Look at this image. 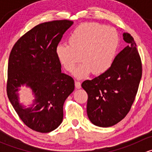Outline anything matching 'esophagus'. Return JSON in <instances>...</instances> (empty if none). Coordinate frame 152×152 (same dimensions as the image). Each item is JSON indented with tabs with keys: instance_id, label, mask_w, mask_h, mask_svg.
Segmentation results:
<instances>
[{
	"instance_id": "obj_1",
	"label": "esophagus",
	"mask_w": 152,
	"mask_h": 152,
	"mask_svg": "<svg viewBox=\"0 0 152 152\" xmlns=\"http://www.w3.org/2000/svg\"><path fill=\"white\" fill-rule=\"evenodd\" d=\"M75 86L77 89H80L82 87V85H81V82H79V81H75Z\"/></svg>"
}]
</instances>
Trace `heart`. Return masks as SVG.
Segmentation results:
<instances>
[{
	"label": "heart",
	"instance_id": "b5f03b06",
	"mask_svg": "<svg viewBox=\"0 0 152 152\" xmlns=\"http://www.w3.org/2000/svg\"><path fill=\"white\" fill-rule=\"evenodd\" d=\"M68 45L59 44L55 48L58 61L67 71L75 70L79 79L91 72L100 75L107 72L114 62L119 43L114 28L96 23H84L76 27L67 38Z\"/></svg>",
	"mask_w": 152,
	"mask_h": 152
}]
</instances>
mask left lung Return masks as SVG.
Wrapping results in <instances>:
<instances>
[{
	"label": "left lung",
	"instance_id": "obj_1",
	"mask_svg": "<svg viewBox=\"0 0 152 152\" xmlns=\"http://www.w3.org/2000/svg\"><path fill=\"white\" fill-rule=\"evenodd\" d=\"M123 37L128 45L115 56L111 67L82 84L88 95L87 116L98 126H112L126 117L141 79V59L135 42L129 33H124Z\"/></svg>",
	"mask_w": 152,
	"mask_h": 152
}]
</instances>
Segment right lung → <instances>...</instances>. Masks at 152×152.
<instances>
[{"label": "right lung", "instance_id": "1", "mask_svg": "<svg viewBox=\"0 0 152 152\" xmlns=\"http://www.w3.org/2000/svg\"><path fill=\"white\" fill-rule=\"evenodd\" d=\"M68 20L36 26L16 42L10 55L7 92L20 118L31 129L48 133L63 120V104L74 90V81L61 71L55 48L73 25ZM26 84L35 94L31 107L18 101V87Z\"/></svg>", "mask_w": 152, "mask_h": 152}]
</instances>
